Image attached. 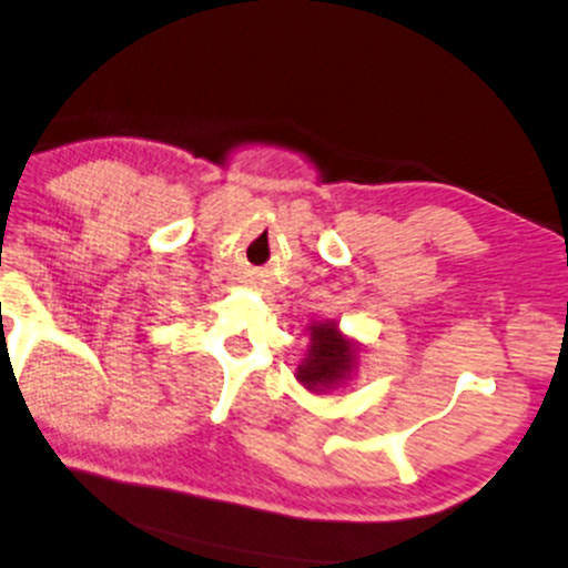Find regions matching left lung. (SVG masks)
Returning a JSON list of instances; mask_svg holds the SVG:
<instances>
[{
  "label": "left lung",
  "instance_id": "8db88e82",
  "mask_svg": "<svg viewBox=\"0 0 568 568\" xmlns=\"http://www.w3.org/2000/svg\"><path fill=\"white\" fill-rule=\"evenodd\" d=\"M357 344L338 331L336 323L310 325V352L298 365V384L310 392H331L352 378L357 367Z\"/></svg>",
  "mask_w": 568,
  "mask_h": 568
}]
</instances>
